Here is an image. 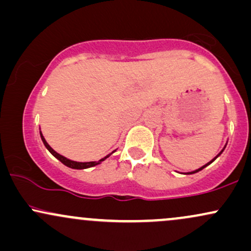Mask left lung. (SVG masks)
<instances>
[{
	"mask_svg": "<svg viewBox=\"0 0 251 251\" xmlns=\"http://www.w3.org/2000/svg\"><path fill=\"white\" fill-rule=\"evenodd\" d=\"M226 146H224V148H223V150H222V151L220 152V153H218L217 155H216V157L214 158V159H211V160H210V162L208 163V164H205V165H203V166H201V168H200V169H197V170H195V171H192V172H188V174H186V175H191V174H196V172H198V171H201V170H203L204 168H206V166H208V165H210V164H211L212 162H214V160L216 159V158H218V157H220V155L222 154V152H223L224 151V149H226Z\"/></svg>",
	"mask_w": 251,
	"mask_h": 251,
	"instance_id": "8db88e82",
	"label": "left lung"
}]
</instances>
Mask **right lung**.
<instances>
[{
    "mask_svg": "<svg viewBox=\"0 0 251 251\" xmlns=\"http://www.w3.org/2000/svg\"><path fill=\"white\" fill-rule=\"evenodd\" d=\"M40 135H41V139H42V142H43V144H45V146H46V149L48 150V151L50 152L51 154L54 155V157L56 158V159H59L60 162H61L63 165H66V166H68V168H71V169H76V170H82V169H88V168H92V166H96V165H98V164H100L101 162H103V160L106 159V158H108L109 155H111L112 153H113L114 151H116V150H114L113 152H112V153H109L108 155H106L105 158H101V159L100 160H98V162H86V163H81V162H74V160H71V159H68V158H66V157H63V155H61V154H59L57 153L56 151H54L53 149L50 148V145H48V143L46 142V139H45V137H43L42 135V133L41 132H40Z\"/></svg>",
    "mask_w": 251,
    "mask_h": 251,
    "instance_id": "right-lung-1",
    "label": "right lung"
}]
</instances>
